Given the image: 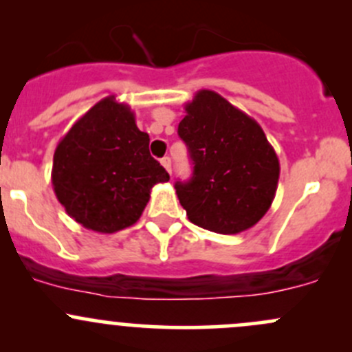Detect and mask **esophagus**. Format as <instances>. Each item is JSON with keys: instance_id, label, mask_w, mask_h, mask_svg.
Here are the masks:
<instances>
[{"instance_id": "esophagus-1", "label": "esophagus", "mask_w": 352, "mask_h": 352, "mask_svg": "<svg viewBox=\"0 0 352 352\" xmlns=\"http://www.w3.org/2000/svg\"><path fill=\"white\" fill-rule=\"evenodd\" d=\"M162 165H163V168L166 170V172L172 173V160H170L168 156H165V158H162Z\"/></svg>"}]
</instances>
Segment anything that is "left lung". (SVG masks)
I'll return each mask as SVG.
<instances>
[{
  "instance_id": "8db88e82",
  "label": "left lung",
  "mask_w": 352,
  "mask_h": 352,
  "mask_svg": "<svg viewBox=\"0 0 352 352\" xmlns=\"http://www.w3.org/2000/svg\"><path fill=\"white\" fill-rule=\"evenodd\" d=\"M179 136L194 163L192 179L175 182L189 221L221 235L261 221L274 201L279 160L257 120L216 91L199 90Z\"/></svg>"
}]
</instances>
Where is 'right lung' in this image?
<instances>
[{"instance_id":"1","label":"right lung","mask_w":352,"mask_h":352,"mask_svg":"<svg viewBox=\"0 0 352 352\" xmlns=\"http://www.w3.org/2000/svg\"><path fill=\"white\" fill-rule=\"evenodd\" d=\"M150 136L113 95L102 98L58 143L52 187L67 214L88 230L116 233L143 214L153 186L168 182L150 155Z\"/></svg>"}]
</instances>
